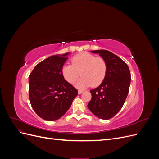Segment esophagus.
Returning <instances> with one entry per match:
<instances>
[{
	"label": "esophagus",
	"instance_id": "esophagus-1",
	"mask_svg": "<svg viewBox=\"0 0 159 159\" xmlns=\"http://www.w3.org/2000/svg\"><path fill=\"white\" fill-rule=\"evenodd\" d=\"M84 92V91H82V90H78V93L79 94V95H80V94H81Z\"/></svg>",
	"mask_w": 159,
	"mask_h": 159
}]
</instances>
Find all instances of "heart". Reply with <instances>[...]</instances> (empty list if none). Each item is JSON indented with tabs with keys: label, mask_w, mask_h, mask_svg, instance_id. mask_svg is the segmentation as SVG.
<instances>
[{
	"label": "heart",
	"mask_w": 159,
	"mask_h": 159,
	"mask_svg": "<svg viewBox=\"0 0 159 159\" xmlns=\"http://www.w3.org/2000/svg\"><path fill=\"white\" fill-rule=\"evenodd\" d=\"M71 64H64L61 74L70 84H74L80 75L81 78L77 81L75 87L84 89L91 85L96 87L102 83L107 74V66L105 60L87 52H83L71 58Z\"/></svg>",
	"instance_id": "heart-1"
}]
</instances>
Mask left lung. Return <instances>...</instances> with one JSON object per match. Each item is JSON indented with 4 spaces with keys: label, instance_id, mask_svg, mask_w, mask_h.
I'll list each match as a JSON object with an SVG mask.
<instances>
[{
    "label": "left lung",
    "instance_id": "1",
    "mask_svg": "<svg viewBox=\"0 0 159 159\" xmlns=\"http://www.w3.org/2000/svg\"><path fill=\"white\" fill-rule=\"evenodd\" d=\"M91 52L99 54L105 60L107 70L102 83L90 91L91 99L88 107L95 116L107 120L121 110L125 102L131 83V73L125 62L111 52L99 50Z\"/></svg>",
    "mask_w": 159,
    "mask_h": 159
}]
</instances>
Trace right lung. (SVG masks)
Here are the masks:
<instances>
[{
  "label": "right lung",
  "mask_w": 159,
  "mask_h": 159,
  "mask_svg": "<svg viewBox=\"0 0 159 159\" xmlns=\"http://www.w3.org/2000/svg\"><path fill=\"white\" fill-rule=\"evenodd\" d=\"M70 52L56 54L38 64L28 77L32 107L42 119L53 121L69 109L78 90L65 80L61 68Z\"/></svg>",
  "instance_id": "add662e5"
}]
</instances>
